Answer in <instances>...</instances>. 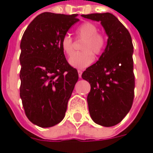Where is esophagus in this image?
<instances>
[{"label":"esophagus","instance_id":"1","mask_svg":"<svg viewBox=\"0 0 153 153\" xmlns=\"http://www.w3.org/2000/svg\"><path fill=\"white\" fill-rule=\"evenodd\" d=\"M82 73H83L82 70H78V74H79V78H81V76H82Z\"/></svg>","mask_w":153,"mask_h":153}]
</instances>
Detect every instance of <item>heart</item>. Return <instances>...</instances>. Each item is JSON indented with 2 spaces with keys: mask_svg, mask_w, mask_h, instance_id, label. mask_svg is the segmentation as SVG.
<instances>
[{
  "mask_svg": "<svg viewBox=\"0 0 153 153\" xmlns=\"http://www.w3.org/2000/svg\"><path fill=\"white\" fill-rule=\"evenodd\" d=\"M98 32L96 25L91 22H85L80 25L76 29L77 38L83 39L79 53L73 54L69 59L71 66L83 70L89 66L94 60V55L98 56L102 53L106 46V39ZM60 47L65 53L70 56L73 53L74 43L72 38L69 35L64 36L60 41Z\"/></svg>",
  "mask_w": 153,
  "mask_h": 153,
  "instance_id": "b5f03b06",
  "label": "heart"
}]
</instances>
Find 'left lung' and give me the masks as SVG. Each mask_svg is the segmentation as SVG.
<instances>
[{"mask_svg":"<svg viewBox=\"0 0 153 153\" xmlns=\"http://www.w3.org/2000/svg\"><path fill=\"white\" fill-rule=\"evenodd\" d=\"M81 16L101 22L108 37L98 60L87 68L82 78L91 85L87 101L92 120L102 126H114L128 114L134 97L131 36L111 13Z\"/></svg>","mask_w":153,"mask_h":153,"instance_id":"8db88e82","label":"left lung"}]
</instances>
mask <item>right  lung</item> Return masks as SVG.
I'll use <instances>...</instances> for the list:
<instances>
[{
	"label": "right lung",
	"mask_w": 153,
	"mask_h": 153,
	"mask_svg": "<svg viewBox=\"0 0 153 153\" xmlns=\"http://www.w3.org/2000/svg\"><path fill=\"white\" fill-rule=\"evenodd\" d=\"M78 15L44 12L29 24L20 42V97L30 121L49 128L65 117L79 79L67 62L60 41L79 19Z\"/></svg>",
	"instance_id": "1"
}]
</instances>
